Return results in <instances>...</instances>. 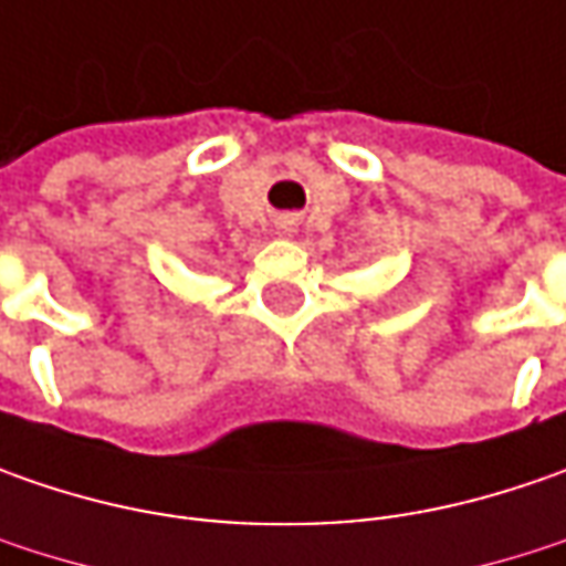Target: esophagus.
<instances>
[{
  "label": "esophagus",
  "instance_id": "34e87169",
  "mask_svg": "<svg viewBox=\"0 0 566 566\" xmlns=\"http://www.w3.org/2000/svg\"><path fill=\"white\" fill-rule=\"evenodd\" d=\"M276 229H280L283 235H293V232H295V223H293V220H286V217H283V220L276 223Z\"/></svg>",
  "mask_w": 566,
  "mask_h": 566
}]
</instances>
